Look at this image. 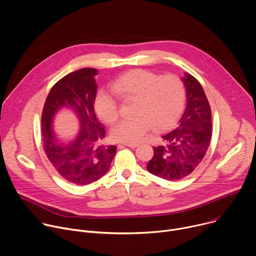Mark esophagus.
I'll list each match as a JSON object with an SVG mask.
<instances>
[{
	"mask_svg": "<svg viewBox=\"0 0 256 256\" xmlns=\"http://www.w3.org/2000/svg\"><path fill=\"white\" fill-rule=\"evenodd\" d=\"M122 144L126 146V147H130V148H136V147H138V144H136V142H134V144H126V142H124Z\"/></svg>",
	"mask_w": 256,
	"mask_h": 256,
	"instance_id": "obj_1",
	"label": "esophagus"
}]
</instances>
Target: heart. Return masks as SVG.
I'll return each instance as SVG.
<instances>
[{"instance_id": "b5f03b06", "label": "heart", "mask_w": 256, "mask_h": 256, "mask_svg": "<svg viewBox=\"0 0 256 256\" xmlns=\"http://www.w3.org/2000/svg\"><path fill=\"white\" fill-rule=\"evenodd\" d=\"M114 92L124 100H136L130 120H120L112 128L114 140L134 144L152 128L161 130L171 126L184 106L186 88L174 75L159 76L142 68L130 70L112 84ZM95 110L106 122H114L120 112L116 97L101 90L95 98Z\"/></svg>"}]
</instances>
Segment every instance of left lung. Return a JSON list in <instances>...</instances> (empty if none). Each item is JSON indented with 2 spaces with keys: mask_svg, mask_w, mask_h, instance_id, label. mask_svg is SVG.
Returning a JSON list of instances; mask_svg holds the SVG:
<instances>
[{
  "mask_svg": "<svg viewBox=\"0 0 256 256\" xmlns=\"http://www.w3.org/2000/svg\"><path fill=\"white\" fill-rule=\"evenodd\" d=\"M186 107L175 128L163 134L164 144L153 147L147 170L166 180L190 175L202 162L212 138V112L200 82L184 72Z\"/></svg>",
  "mask_w": 256,
  "mask_h": 256,
  "instance_id": "8db88e82",
  "label": "left lung"
}]
</instances>
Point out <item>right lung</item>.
I'll return each mask as SVG.
<instances>
[{
  "mask_svg": "<svg viewBox=\"0 0 256 256\" xmlns=\"http://www.w3.org/2000/svg\"><path fill=\"white\" fill-rule=\"evenodd\" d=\"M98 70L84 68L62 78L50 89L42 116L44 149L54 169L66 180L87 186L101 178L110 167L116 153L114 144H102L105 130L98 122L94 102ZM62 110L74 113L80 130L70 140L60 139L52 122Z\"/></svg>",
  "mask_w": 256,
  "mask_h": 256,
  "instance_id": "1",
  "label": "right lung"
}]
</instances>
